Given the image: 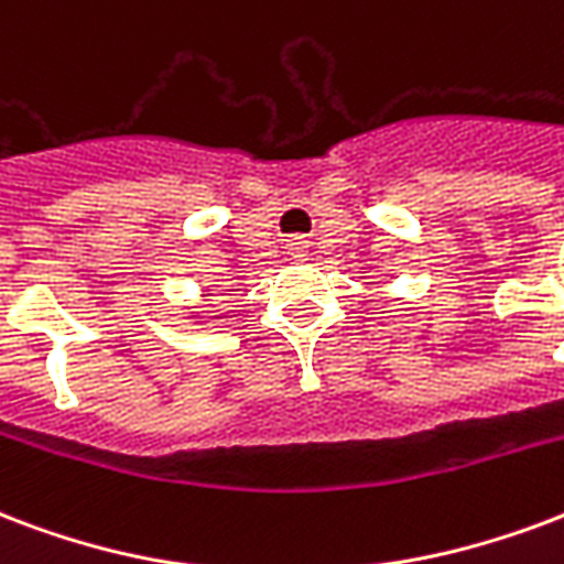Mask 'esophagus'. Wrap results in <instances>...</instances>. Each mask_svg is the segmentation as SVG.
Here are the masks:
<instances>
[{
  "label": "esophagus",
  "instance_id": "34e87169",
  "mask_svg": "<svg viewBox=\"0 0 564 564\" xmlns=\"http://www.w3.org/2000/svg\"><path fill=\"white\" fill-rule=\"evenodd\" d=\"M286 251H290L292 260H304V257H307V242H304L301 236H295V239L286 242Z\"/></svg>",
  "mask_w": 564,
  "mask_h": 564
}]
</instances>
